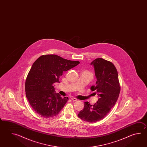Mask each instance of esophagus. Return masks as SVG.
<instances>
[{
	"mask_svg": "<svg viewBox=\"0 0 147 147\" xmlns=\"http://www.w3.org/2000/svg\"><path fill=\"white\" fill-rule=\"evenodd\" d=\"M71 99L72 101H76L77 100V99L76 98H71Z\"/></svg>",
	"mask_w": 147,
	"mask_h": 147,
	"instance_id": "34e87169",
	"label": "esophagus"
}]
</instances>
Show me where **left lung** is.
Here are the masks:
<instances>
[{"mask_svg":"<svg viewBox=\"0 0 147 147\" xmlns=\"http://www.w3.org/2000/svg\"><path fill=\"white\" fill-rule=\"evenodd\" d=\"M93 65L97 81L91 90H96L99 98L97 103L91 105L84 102V108L78 114L80 119L88 122H94L103 119L116 104L120 91L118 71L109 61L97 58Z\"/></svg>","mask_w":147,"mask_h":147,"instance_id":"obj_1","label":"left lung"}]
</instances>
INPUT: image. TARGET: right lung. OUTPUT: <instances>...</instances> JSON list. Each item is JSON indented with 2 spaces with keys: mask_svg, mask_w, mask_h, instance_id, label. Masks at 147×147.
I'll return each mask as SVG.
<instances>
[{
  "mask_svg": "<svg viewBox=\"0 0 147 147\" xmlns=\"http://www.w3.org/2000/svg\"><path fill=\"white\" fill-rule=\"evenodd\" d=\"M56 55H44L33 63L25 82L26 96L34 111L44 118L58 115L68 100L55 92L60 76L79 64Z\"/></svg>",
  "mask_w": 147,
  "mask_h": 147,
  "instance_id": "obj_1",
  "label": "right lung"
}]
</instances>
